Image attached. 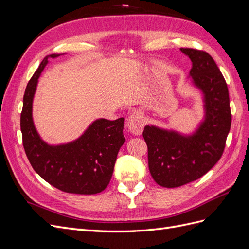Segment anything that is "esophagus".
<instances>
[{"label":"esophagus","instance_id":"esophagus-1","mask_svg":"<svg viewBox=\"0 0 249 249\" xmlns=\"http://www.w3.org/2000/svg\"><path fill=\"white\" fill-rule=\"evenodd\" d=\"M143 125H144V122H143L141 113L138 111L133 112L130 117L127 118L126 126L129 131L134 135H140L143 131Z\"/></svg>","mask_w":249,"mask_h":249}]
</instances>
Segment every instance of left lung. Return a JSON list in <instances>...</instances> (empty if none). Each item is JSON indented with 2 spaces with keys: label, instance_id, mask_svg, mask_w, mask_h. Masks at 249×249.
<instances>
[{
  "label": "left lung",
  "instance_id": "1",
  "mask_svg": "<svg viewBox=\"0 0 249 249\" xmlns=\"http://www.w3.org/2000/svg\"><path fill=\"white\" fill-rule=\"evenodd\" d=\"M179 51L192 62L188 78L201 95L203 116L189 133L144 126L150 175L165 188L183 186L206 175L220 159L231 124L228 85L214 59L202 51Z\"/></svg>",
  "mask_w": 249,
  "mask_h": 249
}]
</instances>
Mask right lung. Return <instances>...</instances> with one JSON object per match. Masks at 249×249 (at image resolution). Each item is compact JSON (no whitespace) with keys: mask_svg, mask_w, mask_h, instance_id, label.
Returning <instances> with one entry per match:
<instances>
[{"mask_svg":"<svg viewBox=\"0 0 249 249\" xmlns=\"http://www.w3.org/2000/svg\"><path fill=\"white\" fill-rule=\"evenodd\" d=\"M52 54L40 65L25 90L20 114L22 144L33 169L57 189L74 194H96L106 189L117 154L125 141L124 118H97L80 137L67 143L49 144L37 132L33 120V100L38 79Z\"/></svg>","mask_w":249,"mask_h":249,"instance_id":"right-lung-1","label":"right lung"}]
</instances>
